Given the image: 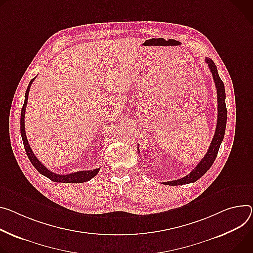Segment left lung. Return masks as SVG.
I'll return each mask as SVG.
<instances>
[{
    "instance_id": "8db88e82",
    "label": "left lung",
    "mask_w": 253,
    "mask_h": 253,
    "mask_svg": "<svg viewBox=\"0 0 253 253\" xmlns=\"http://www.w3.org/2000/svg\"><path fill=\"white\" fill-rule=\"evenodd\" d=\"M206 63L208 64L210 71L212 73L214 83L216 85L217 89V101H218V119H217V126H216V131L214 134V137L212 139L211 145L207 151L206 155L202 158L199 165L186 176H183L181 178L171 180V181H166L164 182L165 185L168 186H178V185H186V183H191L195 182L198 180L200 177H202L207 171L209 170V169L212 167L213 163L215 162V159L217 157L220 145L223 141L224 138V134H225V129H226V122H227V109H226V103H225V87L222 80L219 77L218 71H217V66L214 63V61L211 58L206 57L205 58ZM139 150V149H138Z\"/></svg>"
}]
</instances>
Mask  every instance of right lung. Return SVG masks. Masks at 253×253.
<instances>
[{"label":"right lung","mask_w":253,"mask_h":253,"mask_svg":"<svg viewBox=\"0 0 253 253\" xmlns=\"http://www.w3.org/2000/svg\"><path fill=\"white\" fill-rule=\"evenodd\" d=\"M35 79H32L28 84L27 90L25 93V101L24 104H23L22 107V111H21V120H20V129H21V136H22V140H23V144H24V148L25 151L27 153V156L29 158V160L31 162V164L33 165V167L44 176L48 177L49 179H51L52 181L55 182H68V183H81V182H84L87 181L89 179L93 178L96 174H98L100 168L99 169H95L94 170H82V171H76L70 174H58L55 172H52L51 170H49L48 169L45 168L39 160L37 159V157L34 155L32 149L30 148V145L28 143L27 137H26V133H25V110H26V106H27V101H28V95H29V90H30V86L33 83Z\"/></svg>","instance_id":"1"}]
</instances>
